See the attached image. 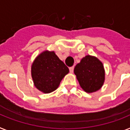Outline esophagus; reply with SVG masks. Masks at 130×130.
Wrapping results in <instances>:
<instances>
[{"instance_id":"obj_1","label":"esophagus","mask_w":130,"mask_h":130,"mask_svg":"<svg viewBox=\"0 0 130 130\" xmlns=\"http://www.w3.org/2000/svg\"><path fill=\"white\" fill-rule=\"evenodd\" d=\"M73 70H74V67H73V66L69 67V71H70V73L73 72Z\"/></svg>"}]
</instances>
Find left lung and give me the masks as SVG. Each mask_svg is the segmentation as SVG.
<instances>
[{
  "label": "left lung",
  "mask_w": 130,
  "mask_h": 130,
  "mask_svg": "<svg viewBox=\"0 0 130 130\" xmlns=\"http://www.w3.org/2000/svg\"><path fill=\"white\" fill-rule=\"evenodd\" d=\"M80 86L85 92L93 93L100 89L105 82V69L102 62L92 55L82 58L74 69Z\"/></svg>",
  "instance_id": "8db88e82"
}]
</instances>
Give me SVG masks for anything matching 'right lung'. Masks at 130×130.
Wrapping results in <instances>:
<instances>
[{"label":"right lung","instance_id":"add662e5","mask_svg":"<svg viewBox=\"0 0 130 130\" xmlns=\"http://www.w3.org/2000/svg\"><path fill=\"white\" fill-rule=\"evenodd\" d=\"M69 68L54 51H44L35 59L31 65V76L34 85L44 93L57 89L67 73Z\"/></svg>","mask_w":130,"mask_h":130}]
</instances>
